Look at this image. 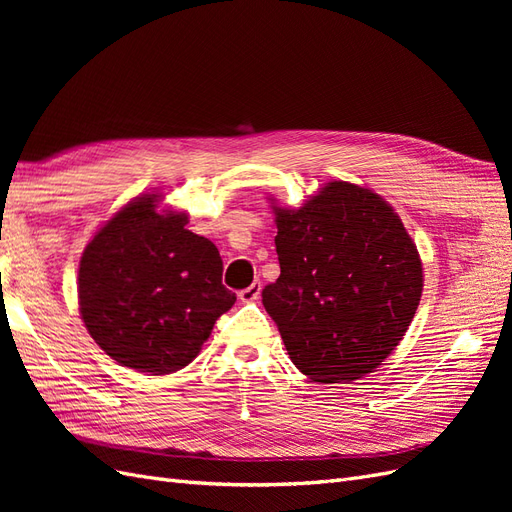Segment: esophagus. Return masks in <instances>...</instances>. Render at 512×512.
<instances>
[{
  "mask_svg": "<svg viewBox=\"0 0 512 512\" xmlns=\"http://www.w3.org/2000/svg\"><path fill=\"white\" fill-rule=\"evenodd\" d=\"M260 292H262V284H260V280H256L254 284H250L247 288L239 290V299H241L243 303H252V301H256V299L260 297Z\"/></svg>",
  "mask_w": 512,
  "mask_h": 512,
  "instance_id": "esophagus-1",
  "label": "esophagus"
}]
</instances>
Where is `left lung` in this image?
Returning <instances> with one entry per match:
<instances>
[{"mask_svg": "<svg viewBox=\"0 0 512 512\" xmlns=\"http://www.w3.org/2000/svg\"><path fill=\"white\" fill-rule=\"evenodd\" d=\"M275 209L280 277L262 305L290 361L322 384L374 371L406 335L423 292V265L399 215L346 181L292 209Z\"/></svg>", "mask_w": 512, "mask_h": 512, "instance_id": "1", "label": "left lung"}]
</instances>
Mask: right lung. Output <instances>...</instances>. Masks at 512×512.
<instances>
[{"label":"right lung","instance_id":"add662e5","mask_svg":"<svg viewBox=\"0 0 512 512\" xmlns=\"http://www.w3.org/2000/svg\"><path fill=\"white\" fill-rule=\"evenodd\" d=\"M134 198L85 247L79 305L89 335L117 363L151 376L196 359L215 320L235 305L222 256L185 228L188 215Z\"/></svg>","mask_w":512,"mask_h":512}]
</instances>
